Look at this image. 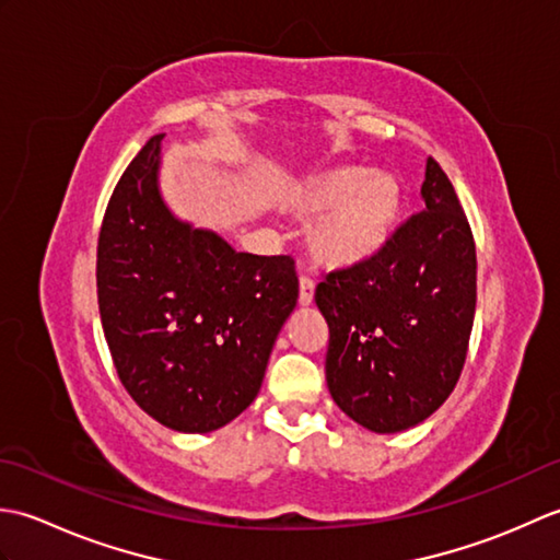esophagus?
<instances>
[{
	"mask_svg": "<svg viewBox=\"0 0 560 560\" xmlns=\"http://www.w3.org/2000/svg\"><path fill=\"white\" fill-rule=\"evenodd\" d=\"M315 299V281L311 277H301V293H299V303L301 305H311Z\"/></svg>",
	"mask_w": 560,
	"mask_h": 560,
	"instance_id": "obj_1",
	"label": "esophagus"
}]
</instances>
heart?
<instances>
[{
	"label": "heart",
	"mask_w": 560,
	"mask_h": 560,
	"mask_svg": "<svg viewBox=\"0 0 560 560\" xmlns=\"http://www.w3.org/2000/svg\"><path fill=\"white\" fill-rule=\"evenodd\" d=\"M299 217H317L311 247L317 259L349 267L383 247L401 209V187L389 173L337 168L307 177L289 195Z\"/></svg>",
	"instance_id": "b5f03b06"
}]
</instances>
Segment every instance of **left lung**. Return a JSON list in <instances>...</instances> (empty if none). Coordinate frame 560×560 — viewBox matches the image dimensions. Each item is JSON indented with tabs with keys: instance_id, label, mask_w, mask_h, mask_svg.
Instances as JSON below:
<instances>
[{
	"instance_id": "8db88e82",
	"label": "left lung",
	"mask_w": 560,
	"mask_h": 560,
	"mask_svg": "<svg viewBox=\"0 0 560 560\" xmlns=\"http://www.w3.org/2000/svg\"><path fill=\"white\" fill-rule=\"evenodd\" d=\"M421 199L373 257L329 271L315 291L329 395L375 433L407 431L450 397L477 311V245L435 159Z\"/></svg>"
}]
</instances>
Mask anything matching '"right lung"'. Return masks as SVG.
<instances>
[{"instance_id": "right-lung-1", "label": "right lung", "mask_w": 560, "mask_h": 560, "mask_svg": "<svg viewBox=\"0 0 560 560\" xmlns=\"http://www.w3.org/2000/svg\"><path fill=\"white\" fill-rule=\"evenodd\" d=\"M161 139L127 165L98 235V307L115 371L151 419L209 433L261 387L299 301L289 255L235 253L175 219L159 192Z\"/></svg>"}]
</instances>
